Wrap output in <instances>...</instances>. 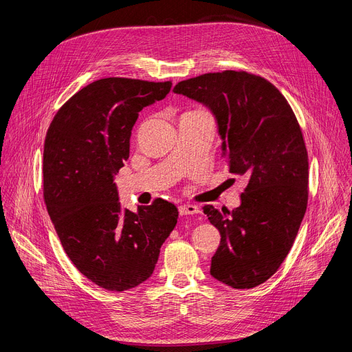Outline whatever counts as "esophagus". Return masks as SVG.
<instances>
[{
	"label": "esophagus",
	"mask_w": 352,
	"mask_h": 352,
	"mask_svg": "<svg viewBox=\"0 0 352 352\" xmlns=\"http://www.w3.org/2000/svg\"><path fill=\"white\" fill-rule=\"evenodd\" d=\"M178 212L181 216H188V214H196L199 213V208L195 205H181L178 208Z\"/></svg>",
	"instance_id": "1"
}]
</instances>
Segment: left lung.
<instances>
[{
    "instance_id": "1",
    "label": "left lung",
    "mask_w": 352,
    "mask_h": 352,
    "mask_svg": "<svg viewBox=\"0 0 352 352\" xmlns=\"http://www.w3.org/2000/svg\"><path fill=\"white\" fill-rule=\"evenodd\" d=\"M174 93L214 117L221 157L230 173L248 178L232 212L204 208L221 239L210 274L232 288H254L287 258L308 202V153L284 96L246 72L205 74L179 82Z\"/></svg>"
}]
</instances>
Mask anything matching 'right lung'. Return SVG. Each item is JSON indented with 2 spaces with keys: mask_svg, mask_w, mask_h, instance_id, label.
Instances as JSON below:
<instances>
[{
  "mask_svg": "<svg viewBox=\"0 0 352 352\" xmlns=\"http://www.w3.org/2000/svg\"><path fill=\"white\" fill-rule=\"evenodd\" d=\"M171 82L98 79L58 110L43 153L47 212L68 258L98 287L125 291L153 274L174 230L177 208L157 199L138 212L120 204L114 178L129 157L143 107L163 100Z\"/></svg>",
  "mask_w": 352,
  "mask_h": 352,
  "instance_id": "obj_1",
  "label": "right lung"
}]
</instances>
